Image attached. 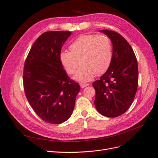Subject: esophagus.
I'll return each instance as SVG.
<instances>
[{"label": "esophagus", "instance_id": "obj_1", "mask_svg": "<svg viewBox=\"0 0 158 158\" xmlns=\"http://www.w3.org/2000/svg\"><path fill=\"white\" fill-rule=\"evenodd\" d=\"M80 87H81V88H85V87L88 86V85H89V84H85V83H80Z\"/></svg>", "mask_w": 158, "mask_h": 158}]
</instances>
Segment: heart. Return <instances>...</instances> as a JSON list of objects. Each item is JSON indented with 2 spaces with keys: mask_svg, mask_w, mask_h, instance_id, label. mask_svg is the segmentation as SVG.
I'll use <instances>...</instances> for the list:
<instances>
[{
  "mask_svg": "<svg viewBox=\"0 0 158 158\" xmlns=\"http://www.w3.org/2000/svg\"><path fill=\"white\" fill-rule=\"evenodd\" d=\"M70 51H62L59 59L66 73L73 74L79 62L80 67L74 78L88 82L95 74L101 75L109 69L113 59L111 41L105 35H82L69 46Z\"/></svg>",
  "mask_w": 158,
  "mask_h": 158,
  "instance_id": "obj_1",
  "label": "heart"
}]
</instances>
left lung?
<instances>
[{
    "instance_id": "left-lung-1",
    "label": "left lung",
    "mask_w": 158,
    "mask_h": 158,
    "mask_svg": "<svg viewBox=\"0 0 158 158\" xmlns=\"http://www.w3.org/2000/svg\"><path fill=\"white\" fill-rule=\"evenodd\" d=\"M111 40L113 59L109 69L95 81L94 104L102 115L116 117L131 107L136 94L138 70L136 57L128 41L119 33L102 30Z\"/></svg>"
}]
</instances>
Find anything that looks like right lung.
Returning <instances> with one entry per match:
<instances>
[{
    "mask_svg": "<svg viewBox=\"0 0 158 158\" xmlns=\"http://www.w3.org/2000/svg\"><path fill=\"white\" fill-rule=\"evenodd\" d=\"M70 35L69 31L42 33L23 66L26 98L35 113L48 123L57 125L69 119L80 89L79 84L66 74L59 59L62 47Z\"/></svg>",
    "mask_w": 158,
    "mask_h": 158,
    "instance_id": "add662e5",
    "label": "right lung"
}]
</instances>
